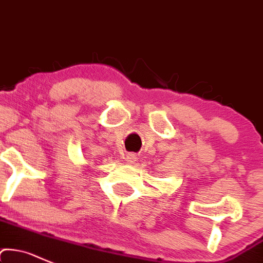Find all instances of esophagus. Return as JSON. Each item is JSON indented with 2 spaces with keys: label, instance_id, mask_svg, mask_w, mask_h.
<instances>
[{
  "label": "esophagus",
  "instance_id": "1",
  "mask_svg": "<svg viewBox=\"0 0 263 263\" xmlns=\"http://www.w3.org/2000/svg\"><path fill=\"white\" fill-rule=\"evenodd\" d=\"M125 160H126V163H129V164H134V163L137 162V160H138L137 154H134V153H129L128 155H126Z\"/></svg>",
  "mask_w": 263,
  "mask_h": 263
}]
</instances>
